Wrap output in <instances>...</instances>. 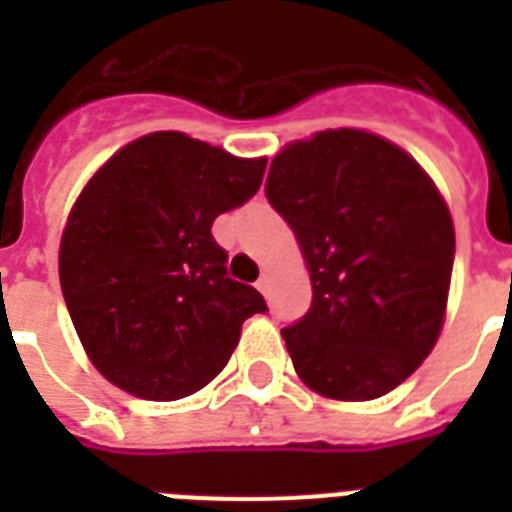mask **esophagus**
<instances>
[{
    "label": "esophagus",
    "mask_w": 512,
    "mask_h": 512,
    "mask_svg": "<svg viewBox=\"0 0 512 512\" xmlns=\"http://www.w3.org/2000/svg\"><path fill=\"white\" fill-rule=\"evenodd\" d=\"M257 289H260L263 295H268V292H271V276H268V273H263V276L257 279Z\"/></svg>",
    "instance_id": "34e87169"
}]
</instances>
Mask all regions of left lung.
I'll use <instances>...</instances> for the list:
<instances>
[{"instance_id":"obj_1","label":"left lung","mask_w":512,"mask_h":512,"mask_svg":"<svg viewBox=\"0 0 512 512\" xmlns=\"http://www.w3.org/2000/svg\"><path fill=\"white\" fill-rule=\"evenodd\" d=\"M265 196L311 271V308L281 329L300 380L337 401L385 396L441 335L454 265L441 193L388 140L327 130L273 159Z\"/></svg>"}]
</instances>
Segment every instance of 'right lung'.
<instances>
[{
    "instance_id": "obj_1",
    "label": "right lung",
    "mask_w": 512,
    "mask_h": 512,
    "mask_svg": "<svg viewBox=\"0 0 512 512\" xmlns=\"http://www.w3.org/2000/svg\"><path fill=\"white\" fill-rule=\"evenodd\" d=\"M265 159H236L183 132L124 146L92 177L60 239V289L98 372L146 401H177L228 364L263 295L228 276L217 215L263 183Z\"/></svg>"
}]
</instances>
